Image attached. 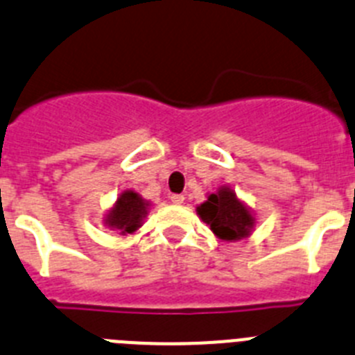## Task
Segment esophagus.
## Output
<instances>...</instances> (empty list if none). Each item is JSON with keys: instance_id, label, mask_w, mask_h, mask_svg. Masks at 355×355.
I'll return each mask as SVG.
<instances>
[{"instance_id": "esophagus-1", "label": "esophagus", "mask_w": 355, "mask_h": 355, "mask_svg": "<svg viewBox=\"0 0 355 355\" xmlns=\"http://www.w3.org/2000/svg\"><path fill=\"white\" fill-rule=\"evenodd\" d=\"M168 199H171L172 205H175V206H180V205H183V202H184V197L181 196V193H172Z\"/></svg>"}]
</instances>
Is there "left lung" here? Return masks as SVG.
Here are the masks:
<instances>
[{"label": "left lung", "mask_w": 355, "mask_h": 355, "mask_svg": "<svg viewBox=\"0 0 355 355\" xmlns=\"http://www.w3.org/2000/svg\"><path fill=\"white\" fill-rule=\"evenodd\" d=\"M197 215L222 241H240L249 238L256 225L250 208L238 199L231 187H220L215 193H209L208 200L197 206Z\"/></svg>", "instance_id": "obj_1"}]
</instances>
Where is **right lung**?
<instances>
[{"mask_svg": "<svg viewBox=\"0 0 355 355\" xmlns=\"http://www.w3.org/2000/svg\"><path fill=\"white\" fill-rule=\"evenodd\" d=\"M149 200L144 199L140 193L135 190H124L106 213L105 225L122 236L133 234L135 231H139V227H142L144 218L149 213Z\"/></svg>", "mask_w": 355, "mask_h": 355, "instance_id": "1", "label": "right lung"}]
</instances>
